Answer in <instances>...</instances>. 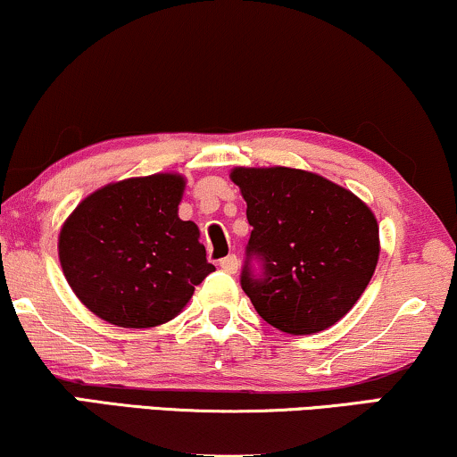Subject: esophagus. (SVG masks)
Masks as SVG:
<instances>
[{"instance_id":"obj_1","label":"esophagus","mask_w":457,"mask_h":457,"mask_svg":"<svg viewBox=\"0 0 457 457\" xmlns=\"http://www.w3.org/2000/svg\"><path fill=\"white\" fill-rule=\"evenodd\" d=\"M219 263H221L223 270H225V272H229V274H236V272H238V266H240V263H238V257H236V255H228V257H223V260L219 262Z\"/></svg>"}]
</instances>
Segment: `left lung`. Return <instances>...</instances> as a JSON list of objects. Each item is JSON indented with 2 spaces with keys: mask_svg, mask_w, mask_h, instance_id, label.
<instances>
[{
  "mask_svg": "<svg viewBox=\"0 0 457 457\" xmlns=\"http://www.w3.org/2000/svg\"><path fill=\"white\" fill-rule=\"evenodd\" d=\"M229 179L246 202V255L262 260V278L243 268L245 294L281 332L304 337L340 321L364 294L378 262L375 212L355 194L298 168H234Z\"/></svg>",
  "mask_w": 457,
  "mask_h": 457,
  "instance_id": "obj_1",
  "label": "left lung"
}]
</instances>
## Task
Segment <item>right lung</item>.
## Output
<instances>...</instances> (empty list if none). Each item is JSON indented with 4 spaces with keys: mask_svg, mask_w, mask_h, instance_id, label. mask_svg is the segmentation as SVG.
Masks as SVG:
<instances>
[{
    "mask_svg": "<svg viewBox=\"0 0 457 457\" xmlns=\"http://www.w3.org/2000/svg\"><path fill=\"white\" fill-rule=\"evenodd\" d=\"M185 179L117 180L87 195L59 232L63 277L82 304L119 328H155L185 309L214 270L200 229L179 217Z\"/></svg>",
    "mask_w": 457,
    "mask_h": 457,
    "instance_id": "right-lung-1",
    "label": "right lung"
}]
</instances>
